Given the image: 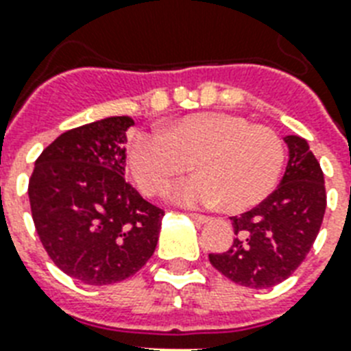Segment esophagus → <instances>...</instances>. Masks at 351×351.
Here are the masks:
<instances>
[{
	"mask_svg": "<svg viewBox=\"0 0 351 351\" xmlns=\"http://www.w3.org/2000/svg\"><path fill=\"white\" fill-rule=\"evenodd\" d=\"M191 219L195 220V222H198V224H206V222H209V217H206V215L191 213Z\"/></svg>",
	"mask_w": 351,
	"mask_h": 351,
	"instance_id": "obj_1",
	"label": "esophagus"
}]
</instances>
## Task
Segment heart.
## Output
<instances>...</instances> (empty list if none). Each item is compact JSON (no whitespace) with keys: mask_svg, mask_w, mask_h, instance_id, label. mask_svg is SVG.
Here are the masks:
<instances>
[{"mask_svg":"<svg viewBox=\"0 0 351 351\" xmlns=\"http://www.w3.org/2000/svg\"><path fill=\"white\" fill-rule=\"evenodd\" d=\"M284 162L286 145L277 132L226 112H198L160 132H138L129 147V169L143 195H162L191 167L197 176L173 189L176 202H219L231 213L261 204L277 186Z\"/></svg>","mask_w":351,"mask_h":351,"instance_id":"1","label":"heart"}]
</instances>
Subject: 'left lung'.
Here are the masks:
<instances>
[{
  "mask_svg": "<svg viewBox=\"0 0 351 351\" xmlns=\"http://www.w3.org/2000/svg\"><path fill=\"white\" fill-rule=\"evenodd\" d=\"M289 160L275 191L256 208L231 217L233 245L209 253L224 277L245 288L264 289L291 275L310 253L326 211L321 164L304 138L286 136Z\"/></svg>",
  "mask_w": 351,
  "mask_h": 351,
  "instance_id": "8db88e82",
  "label": "left lung"
}]
</instances>
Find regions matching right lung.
<instances>
[{
    "instance_id": "obj_1",
    "label": "right lung",
    "mask_w": 351,
    "mask_h": 351,
    "mask_svg": "<svg viewBox=\"0 0 351 351\" xmlns=\"http://www.w3.org/2000/svg\"><path fill=\"white\" fill-rule=\"evenodd\" d=\"M129 117L63 132L43 149L29 180L32 220L47 255L89 286L125 280L158 242L164 209L125 180Z\"/></svg>"
}]
</instances>
